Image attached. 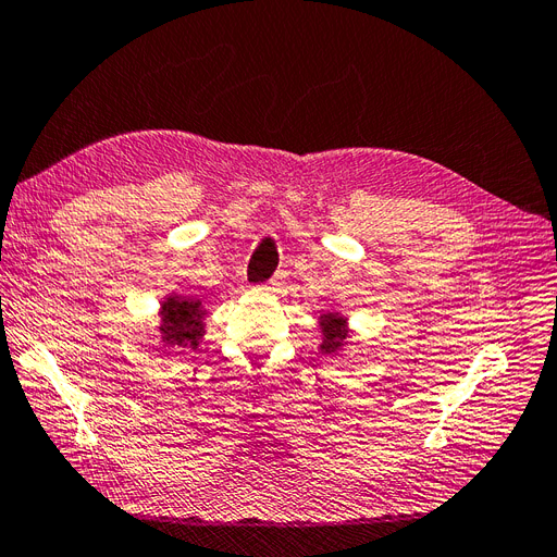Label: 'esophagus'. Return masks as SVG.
Instances as JSON below:
<instances>
[{
  "label": "esophagus",
  "instance_id": "obj_1",
  "mask_svg": "<svg viewBox=\"0 0 557 557\" xmlns=\"http://www.w3.org/2000/svg\"><path fill=\"white\" fill-rule=\"evenodd\" d=\"M281 285H283V276H274L272 281H269V283L264 285V290H269V293H278V290H281Z\"/></svg>",
  "mask_w": 557,
  "mask_h": 557
}]
</instances>
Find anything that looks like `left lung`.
<instances>
[{"instance_id": "1", "label": "left lung", "mask_w": 557, "mask_h": 557, "mask_svg": "<svg viewBox=\"0 0 557 557\" xmlns=\"http://www.w3.org/2000/svg\"><path fill=\"white\" fill-rule=\"evenodd\" d=\"M318 325H320V332H323V344H320L318 350L330 358L342 356L350 336L348 318L342 315L339 311H327V313H320Z\"/></svg>"}]
</instances>
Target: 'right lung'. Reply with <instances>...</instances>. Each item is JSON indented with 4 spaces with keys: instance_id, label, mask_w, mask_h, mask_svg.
<instances>
[{
    "instance_id": "add662e5",
    "label": "right lung",
    "mask_w": 557,
    "mask_h": 557,
    "mask_svg": "<svg viewBox=\"0 0 557 557\" xmlns=\"http://www.w3.org/2000/svg\"><path fill=\"white\" fill-rule=\"evenodd\" d=\"M207 309L197 297L170 293L160 305V339L172 348H197L205 336ZM181 352V350H178Z\"/></svg>"
}]
</instances>
